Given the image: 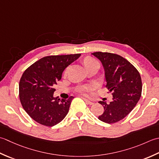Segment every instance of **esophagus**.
I'll return each mask as SVG.
<instances>
[{
    "label": "esophagus",
    "instance_id": "1",
    "mask_svg": "<svg viewBox=\"0 0 159 159\" xmlns=\"http://www.w3.org/2000/svg\"><path fill=\"white\" fill-rule=\"evenodd\" d=\"M84 101H85V102H86V104H89V105H93V103H94L93 102H90V101H89V100L86 99H85V98H84Z\"/></svg>",
    "mask_w": 159,
    "mask_h": 159
}]
</instances>
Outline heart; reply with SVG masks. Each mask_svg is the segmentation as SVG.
Segmentation results:
<instances>
[{
  "label": "heart",
  "mask_w": 159,
  "mask_h": 159,
  "mask_svg": "<svg viewBox=\"0 0 159 159\" xmlns=\"http://www.w3.org/2000/svg\"><path fill=\"white\" fill-rule=\"evenodd\" d=\"M84 64L87 69H89L93 66H99V63L98 62V61L95 60L94 57H90V56L86 57L85 59H84ZM66 73H67V70H66L65 71V75H66ZM91 89H92V86L90 85H81L77 87L76 91L82 95H86L88 91H89V90Z\"/></svg>",
  "instance_id": "obj_1"
}]
</instances>
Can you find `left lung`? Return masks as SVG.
I'll list each match as a JSON object with an SVG mask.
<instances>
[{
	"label": "left lung",
	"mask_w": 159,
	"mask_h": 159,
	"mask_svg": "<svg viewBox=\"0 0 159 159\" xmlns=\"http://www.w3.org/2000/svg\"><path fill=\"white\" fill-rule=\"evenodd\" d=\"M102 61L105 70L106 88L112 93V101L99 103L104 108L98 119L114 124L125 118L137 105L141 96V77L137 69L124 57L108 52L92 53Z\"/></svg>",
	"instance_id": "obj_1"
}]
</instances>
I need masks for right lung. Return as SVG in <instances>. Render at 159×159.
<instances>
[{
	"instance_id": "1",
	"label": "right lung",
	"mask_w": 159,
	"mask_h": 159,
	"mask_svg": "<svg viewBox=\"0 0 159 159\" xmlns=\"http://www.w3.org/2000/svg\"><path fill=\"white\" fill-rule=\"evenodd\" d=\"M80 53L44 57L26 69L19 82V98L26 112L38 124L51 127L59 124L69 111L74 97L53 98V86L64 70Z\"/></svg>"
}]
</instances>
